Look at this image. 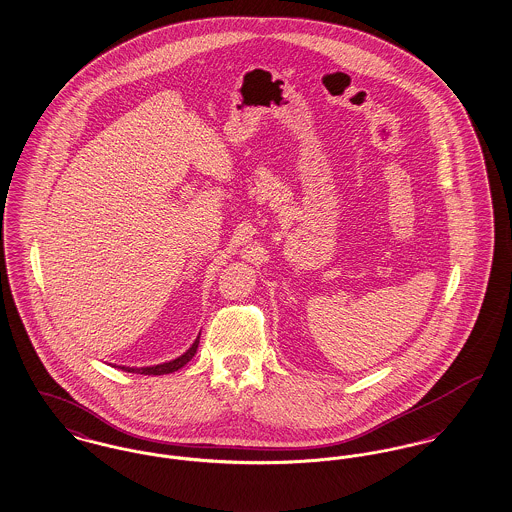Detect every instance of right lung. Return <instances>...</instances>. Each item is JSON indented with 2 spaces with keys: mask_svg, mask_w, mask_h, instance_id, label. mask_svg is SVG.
I'll list each match as a JSON object with an SVG mask.
<instances>
[{
  "mask_svg": "<svg viewBox=\"0 0 512 512\" xmlns=\"http://www.w3.org/2000/svg\"><path fill=\"white\" fill-rule=\"evenodd\" d=\"M198 343H200V337L192 343V347H190L185 354H181L179 358H175V360H171V362L160 364V366H150V368H123V370H127V372H136V374H144V376H163V374L177 372L179 368H183V366L189 362L190 358L194 356V352L198 349Z\"/></svg>",
  "mask_w": 512,
  "mask_h": 512,
  "instance_id": "1",
  "label": "right lung"
}]
</instances>
